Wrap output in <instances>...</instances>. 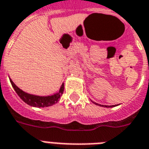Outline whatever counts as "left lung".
Instances as JSON below:
<instances>
[{
	"mask_svg": "<svg viewBox=\"0 0 149 149\" xmlns=\"http://www.w3.org/2000/svg\"><path fill=\"white\" fill-rule=\"evenodd\" d=\"M91 101L93 103V104H94L95 105H97V106H100V107H107V108H110V107H116V106L118 105H112V106H107V105H101V104H97V103H95V102L92 101L91 100Z\"/></svg>",
	"mask_w": 149,
	"mask_h": 149,
	"instance_id": "8db88e82",
	"label": "left lung"
}]
</instances>
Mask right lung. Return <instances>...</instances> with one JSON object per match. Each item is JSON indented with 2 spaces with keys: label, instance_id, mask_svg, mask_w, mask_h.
I'll return each mask as SVG.
<instances>
[{
  "label": "right lung",
  "instance_id": "1",
  "mask_svg": "<svg viewBox=\"0 0 149 149\" xmlns=\"http://www.w3.org/2000/svg\"><path fill=\"white\" fill-rule=\"evenodd\" d=\"M9 78L12 87L19 97L21 98V100H23V101L25 102L28 105L34 107H47L54 105L58 101L61 94H63L64 92V83H62L59 91L57 93L52 94V95L39 96L29 94L27 92L23 91V90L18 88L15 84L13 83L10 77H9Z\"/></svg>",
  "mask_w": 149,
  "mask_h": 149
}]
</instances>
